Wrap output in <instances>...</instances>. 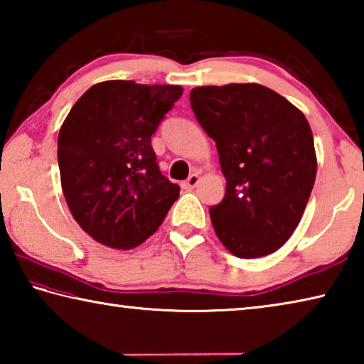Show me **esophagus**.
<instances>
[{
  "mask_svg": "<svg viewBox=\"0 0 364 364\" xmlns=\"http://www.w3.org/2000/svg\"><path fill=\"white\" fill-rule=\"evenodd\" d=\"M199 180H200V178H199V175H197V173L189 175L188 180L183 183V188H184V189H189V191L194 189V188L197 186V184H199Z\"/></svg>",
  "mask_w": 364,
  "mask_h": 364,
  "instance_id": "obj_1",
  "label": "esophagus"
}]
</instances>
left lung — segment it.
<instances>
[{
  "label": "left lung",
  "mask_w": 364,
  "mask_h": 364,
  "mask_svg": "<svg viewBox=\"0 0 364 364\" xmlns=\"http://www.w3.org/2000/svg\"><path fill=\"white\" fill-rule=\"evenodd\" d=\"M189 100L226 178L223 200L210 207L215 234L239 258L273 254L299 226L315 184L308 120L258 83L197 86Z\"/></svg>",
  "instance_id": "1"
}]
</instances>
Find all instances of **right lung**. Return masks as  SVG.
I'll return each mask as SVG.
<instances>
[{"mask_svg": "<svg viewBox=\"0 0 364 364\" xmlns=\"http://www.w3.org/2000/svg\"><path fill=\"white\" fill-rule=\"evenodd\" d=\"M178 85L109 80L73 104L58 138L63 193L85 232L128 250L159 230L180 186L159 170L151 136L180 100Z\"/></svg>", "mask_w": 364, "mask_h": 364, "instance_id": "1", "label": "right lung"}]
</instances>
